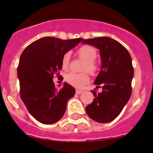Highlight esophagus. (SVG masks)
Here are the masks:
<instances>
[{
	"instance_id": "1",
	"label": "esophagus",
	"mask_w": 153,
	"mask_h": 153,
	"mask_svg": "<svg viewBox=\"0 0 153 153\" xmlns=\"http://www.w3.org/2000/svg\"><path fill=\"white\" fill-rule=\"evenodd\" d=\"M83 90H76V94H81V93H83Z\"/></svg>"
}]
</instances>
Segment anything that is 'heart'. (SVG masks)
<instances>
[{
  "mask_svg": "<svg viewBox=\"0 0 153 153\" xmlns=\"http://www.w3.org/2000/svg\"><path fill=\"white\" fill-rule=\"evenodd\" d=\"M76 54L79 58L85 61L82 68L83 72H89L92 75H94L98 70L99 67L94 60L97 59V51L96 48L90 45H84L79 47L76 51ZM70 63V54L66 53L61 59V67L63 70H67ZM66 81L71 86L76 88H83V86L88 84L90 82V76L87 73L75 74L69 73L66 76Z\"/></svg>",
  "mask_w": 153,
  "mask_h": 153,
  "instance_id": "1",
  "label": "heart"
}]
</instances>
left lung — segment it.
I'll use <instances>...</instances> for the list:
<instances>
[{"label": "left lung", "instance_id": "1", "mask_svg": "<svg viewBox=\"0 0 153 153\" xmlns=\"http://www.w3.org/2000/svg\"><path fill=\"white\" fill-rule=\"evenodd\" d=\"M83 44L98 48L102 61L94 84L97 88L101 85L102 91L92 90L95 98L86 106V112L96 122H111L120 114L131 97L134 75L132 58L122 44L107 36L83 40Z\"/></svg>", "mask_w": 153, "mask_h": 153}]
</instances>
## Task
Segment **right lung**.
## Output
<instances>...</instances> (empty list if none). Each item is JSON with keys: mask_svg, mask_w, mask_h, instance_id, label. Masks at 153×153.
<instances>
[{"mask_svg": "<svg viewBox=\"0 0 153 153\" xmlns=\"http://www.w3.org/2000/svg\"><path fill=\"white\" fill-rule=\"evenodd\" d=\"M83 40L45 36L31 43L21 53L17 67L21 98L38 122L52 124L63 117L76 90L67 83L56 89L53 78L60 74L62 56Z\"/></svg>", "mask_w": 153, "mask_h": 153, "instance_id": "right-lung-1", "label": "right lung"}]
</instances>
